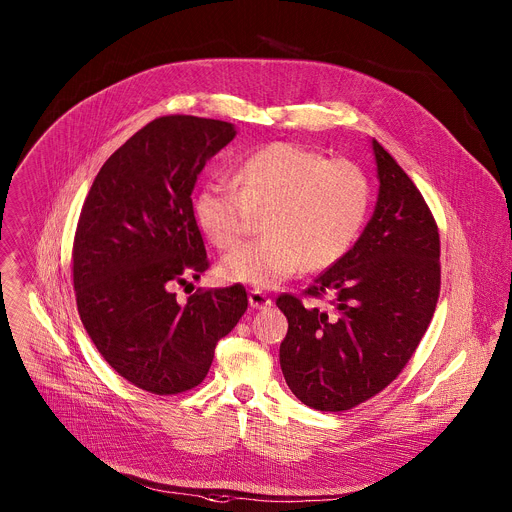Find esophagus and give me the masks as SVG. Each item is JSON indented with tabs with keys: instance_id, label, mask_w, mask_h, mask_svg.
Listing matches in <instances>:
<instances>
[{
	"instance_id": "esophagus-1",
	"label": "esophagus",
	"mask_w": 512,
	"mask_h": 512,
	"mask_svg": "<svg viewBox=\"0 0 512 512\" xmlns=\"http://www.w3.org/2000/svg\"><path fill=\"white\" fill-rule=\"evenodd\" d=\"M249 304H251V308H255V310H265V308H271V306H273L271 298H269L267 294H263V291H259V289H253V291H251V294H249Z\"/></svg>"
}]
</instances>
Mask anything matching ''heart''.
I'll list each match as a JSON object with an SVG mask.
<instances>
[{"mask_svg": "<svg viewBox=\"0 0 512 512\" xmlns=\"http://www.w3.org/2000/svg\"><path fill=\"white\" fill-rule=\"evenodd\" d=\"M369 206V180L350 160H326L298 143L275 141L245 158L233 182L200 186L194 216L218 249L235 247L263 214L265 239L245 243L221 261V275L261 289L304 267L322 271L352 247Z\"/></svg>", "mask_w": 512, "mask_h": 512, "instance_id": "1", "label": "heart"}]
</instances>
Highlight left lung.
Returning a JSON list of instances; mask_svg holds the SVG:
<instances>
[{"label":"left lung","instance_id":"left-lung-1","mask_svg":"<svg viewBox=\"0 0 512 512\" xmlns=\"http://www.w3.org/2000/svg\"><path fill=\"white\" fill-rule=\"evenodd\" d=\"M379 198L354 247L304 289L332 296L324 312L277 298L289 328L281 373L304 405L346 411L391 385L421 342L440 298V233L417 186L373 139Z\"/></svg>","mask_w":512,"mask_h":512}]
</instances>
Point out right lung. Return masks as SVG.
Wrapping results in <instances>:
<instances>
[{
    "mask_svg": "<svg viewBox=\"0 0 512 512\" xmlns=\"http://www.w3.org/2000/svg\"><path fill=\"white\" fill-rule=\"evenodd\" d=\"M235 135L227 121L158 117L103 164L81 210L72 245L79 316L109 367L154 395L198 387L216 342L247 312L241 283L196 289L184 306L172 291L208 269L192 190Z\"/></svg>",
    "mask_w": 512,
    "mask_h": 512,
    "instance_id": "obj_1",
    "label": "right lung"
}]
</instances>
